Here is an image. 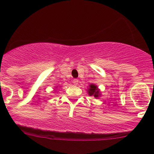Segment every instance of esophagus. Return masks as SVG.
Instances as JSON below:
<instances>
[{
    "label": "esophagus",
    "instance_id": "obj_1",
    "mask_svg": "<svg viewBox=\"0 0 154 154\" xmlns=\"http://www.w3.org/2000/svg\"><path fill=\"white\" fill-rule=\"evenodd\" d=\"M78 83H79L78 79H74V80H73V84H75V85H77V84H78Z\"/></svg>",
    "mask_w": 154,
    "mask_h": 154
}]
</instances>
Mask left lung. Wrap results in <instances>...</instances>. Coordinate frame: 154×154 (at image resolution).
<instances>
[{
  "instance_id": "1",
  "label": "left lung",
  "mask_w": 154,
  "mask_h": 154,
  "mask_svg": "<svg viewBox=\"0 0 154 154\" xmlns=\"http://www.w3.org/2000/svg\"><path fill=\"white\" fill-rule=\"evenodd\" d=\"M88 93L90 96H94L95 97H98L100 96V91L97 89V86L91 84L88 90Z\"/></svg>"
}]
</instances>
